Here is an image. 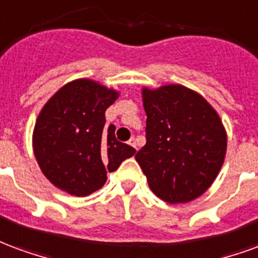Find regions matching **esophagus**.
I'll return each instance as SVG.
<instances>
[{
	"label": "esophagus",
	"instance_id": "1",
	"mask_svg": "<svg viewBox=\"0 0 258 258\" xmlns=\"http://www.w3.org/2000/svg\"><path fill=\"white\" fill-rule=\"evenodd\" d=\"M127 144H129V146H132V147H133V148H136V150H137L136 139H131V140H129V143H127Z\"/></svg>",
	"mask_w": 258,
	"mask_h": 258
}]
</instances>
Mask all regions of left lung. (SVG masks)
Masks as SVG:
<instances>
[{
    "label": "left lung",
    "instance_id": "1",
    "mask_svg": "<svg viewBox=\"0 0 258 258\" xmlns=\"http://www.w3.org/2000/svg\"><path fill=\"white\" fill-rule=\"evenodd\" d=\"M146 146L136 161L150 188L168 204H185L212 185L224 162L227 133L219 114L183 85L143 89Z\"/></svg>",
    "mask_w": 258,
    "mask_h": 258
}]
</instances>
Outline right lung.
I'll use <instances>...</instances> for the list:
<instances>
[{
	"label": "right lung",
	"mask_w": 258,
	"mask_h": 258,
	"mask_svg": "<svg viewBox=\"0 0 258 258\" xmlns=\"http://www.w3.org/2000/svg\"><path fill=\"white\" fill-rule=\"evenodd\" d=\"M118 92L92 80H75L60 88L35 122L33 148L45 177L57 188L86 197L101 188L136 150L115 139V126L104 131L106 110Z\"/></svg>",
	"instance_id": "right-lung-1"
}]
</instances>
